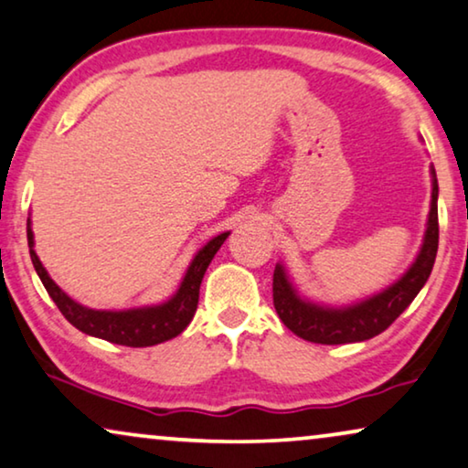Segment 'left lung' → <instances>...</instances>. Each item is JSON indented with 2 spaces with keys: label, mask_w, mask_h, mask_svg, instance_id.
Here are the masks:
<instances>
[{
  "label": "left lung",
  "mask_w": 468,
  "mask_h": 468,
  "mask_svg": "<svg viewBox=\"0 0 468 468\" xmlns=\"http://www.w3.org/2000/svg\"><path fill=\"white\" fill-rule=\"evenodd\" d=\"M437 196L439 185L437 178H434L431 215H428L424 245H421L418 260L413 261V266L409 268L400 281H396L386 292L377 293V296L364 300L360 304L347 306V309H328V306L306 303L287 281L283 266L277 264L272 274V300L281 322L296 336L319 345L368 341V338L388 330L396 322V317L413 303V298L418 296L432 272L439 249Z\"/></svg>",
  "instance_id": "1"
}]
</instances>
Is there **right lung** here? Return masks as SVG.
Wrapping results in <instances>:
<instances>
[{
	"instance_id": "add662e5",
	"label": "right lung",
	"mask_w": 468,
	"mask_h": 468,
	"mask_svg": "<svg viewBox=\"0 0 468 468\" xmlns=\"http://www.w3.org/2000/svg\"><path fill=\"white\" fill-rule=\"evenodd\" d=\"M229 236V232H223L215 236L207 247H202L197 255L187 268L181 287L172 296L168 303L159 306H144V309H130V311H93L87 309L79 303H74L66 292H61V287L48 277V272L44 271L42 261L37 260L34 251V232L29 228L27 219V242H29V255L34 261V268L40 277L42 285L47 287L48 296L53 298L57 309L61 311V315L68 319L74 328L85 332L89 336L104 338L108 343L125 345V347H151V345L170 341L181 335L187 328L191 319L196 315L197 309V298H200V283L204 279V272L210 264V260L215 258V253L219 251Z\"/></svg>"
}]
</instances>
